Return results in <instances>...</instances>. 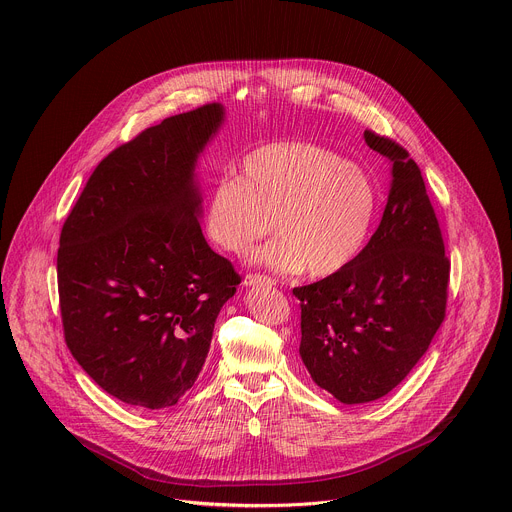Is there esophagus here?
Listing matches in <instances>:
<instances>
[{
    "label": "esophagus",
    "instance_id": "obj_1",
    "mask_svg": "<svg viewBox=\"0 0 512 512\" xmlns=\"http://www.w3.org/2000/svg\"><path fill=\"white\" fill-rule=\"evenodd\" d=\"M275 281L271 279V277H267V275H245L243 277V285H247V287H259V285H273Z\"/></svg>",
    "mask_w": 512,
    "mask_h": 512
}]
</instances>
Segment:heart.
<instances>
[{
  "instance_id": "heart-1",
  "label": "heart",
  "mask_w": 512,
  "mask_h": 512,
  "mask_svg": "<svg viewBox=\"0 0 512 512\" xmlns=\"http://www.w3.org/2000/svg\"><path fill=\"white\" fill-rule=\"evenodd\" d=\"M381 208L371 174L308 141L253 150L239 176H223L206 200L204 229L227 253H245L273 231L253 261L279 273L328 277L350 267L367 247Z\"/></svg>"
}]
</instances>
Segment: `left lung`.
Returning a JSON list of instances; mask_svg holds the SVG:
<instances>
[{
  "label": "left lung",
  "mask_w": 512,
  "mask_h": 512,
  "mask_svg": "<svg viewBox=\"0 0 512 512\" xmlns=\"http://www.w3.org/2000/svg\"><path fill=\"white\" fill-rule=\"evenodd\" d=\"M391 164L381 225L340 273L294 287L300 356L314 383L344 405L393 391L427 352L446 316L450 261L419 166L395 141L364 131Z\"/></svg>",
  "instance_id": "obj_1"
}]
</instances>
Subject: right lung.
Segmentation results:
<instances>
[{
  "label": "right lung",
  "instance_id": "add662e5",
  "mask_svg": "<svg viewBox=\"0 0 512 512\" xmlns=\"http://www.w3.org/2000/svg\"><path fill=\"white\" fill-rule=\"evenodd\" d=\"M225 119L212 103L141 131L95 168L64 221L56 269L66 346L127 405L178 403L241 283L200 229L196 168Z\"/></svg>",
  "mask_w": 512,
  "mask_h": 512
}]
</instances>
